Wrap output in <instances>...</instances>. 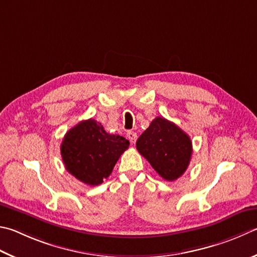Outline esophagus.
Wrapping results in <instances>:
<instances>
[{"label": "esophagus", "mask_w": 257, "mask_h": 257, "mask_svg": "<svg viewBox=\"0 0 257 257\" xmlns=\"http://www.w3.org/2000/svg\"><path fill=\"white\" fill-rule=\"evenodd\" d=\"M127 137H128V139L130 141V143H133V144H135V143H136V141H137V134L134 133V132H128L127 133Z\"/></svg>", "instance_id": "34e87169"}]
</instances>
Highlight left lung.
Here are the masks:
<instances>
[{"label":"left lung","instance_id":"left-lung-1","mask_svg":"<svg viewBox=\"0 0 257 257\" xmlns=\"http://www.w3.org/2000/svg\"><path fill=\"white\" fill-rule=\"evenodd\" d=\"M138 152L166 181H175L188 169L192 142L183 130L165 118L152 121L136 143Z\"/></svg>","mask_w":257,"mask_h":257}]
</instances>
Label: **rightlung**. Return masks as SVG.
<instances>
[{
	"label": "right lung",
	"mask_w": 257,
	"mask_h": 257,
	"mask_svg": "<svg viewBox=\"0 0 257 257\" xmlns=\"http://www.w3.org/2000/svg\"><path fill=\"white\" fill-rule=\"evenodd\" d=\"M129 141L111 135L94 119L81 121L69 129L60 146L66 170L87 185H99L112 172Z\"/></svg>",
	"instance_id": "right-lung-1"
}]
</instances>
